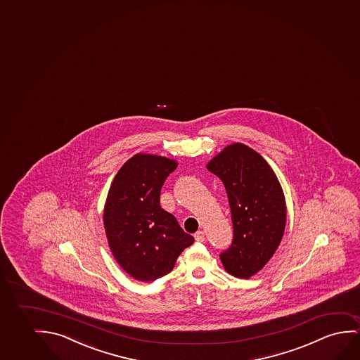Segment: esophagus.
I'll return each mask as SVG.
<instances>
[{
    "instance_id": "esophagus-1",
    "label": "esophagus",
    "mask_w": 360,
    "mask_h": 360,
    "mask_svg": "<svg viewBox=\"0 0 360 360\" xmlns=\"http://www.w3.org/2000/svg\"><path fill=\"white\" fill-rule=\"evenodd\" d=\"M193 237H195V239H196L198 242H203V240H205V233H203L202 231H198V232H196Z\"/></svg>"
}]
</instances>
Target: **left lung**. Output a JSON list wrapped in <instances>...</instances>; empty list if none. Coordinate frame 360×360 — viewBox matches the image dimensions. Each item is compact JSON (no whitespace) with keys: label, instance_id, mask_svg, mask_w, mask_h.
Masks as SVG:
<instances>
[{"label":"left lung","instance_id":"1","mask_svg":"<svg viewBox=\"0 0 360 360\" xmlns=\"http://www.w3.org/2000/svg\"><path fill=\"white\" fill-rule=\"evenodd\" d=\"M207 169L222 180L233 223V242L219 258L227 273L249 278L265 266L284 236L283 188L266 160L242 143L224 148Z\"/></svg>","mask_w":360,"mask_h":360}]
</instances>
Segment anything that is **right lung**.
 Segmentation results:
<instances>
[{
    "label": "right lung",
    "mask_w": 360,
    "mask_h": 360,
    "mask_svg": "<svg viewBox=\"0 0 360 360\" xmlns=\"http://www.w3.org/2000/svg\"><path fill=\"white\" fill-rule=\"evenodd\" d=\"M176 167L169 158L139 153L123 164L108 190L103 210L108 245L120 266L139 281L170 273L195 240L160 206V190Z\"/></svg>",
    "instance_id": "add662e5"
}]
</instances>
